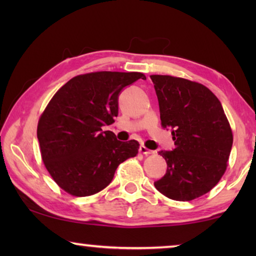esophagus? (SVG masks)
Masks as SVG:
<instances>
[{
	"mask_svg": "<svg viewBox=\"0 0 256 256\" xmlns=\"http://www.w3.org/2000/svg\"><path fill=\"white\" fill-rule=\"evenodd\" d=\"M138 151H140V154H146V156H149V154H154L152 150H149V149L146 148V146H141L140 149H138Z\"/></svg>",
	"mask_w": 256,
	"mask_h": 256,
	"instance_id": "obj_1",
	"label": "esophagus"
}]
</instances>
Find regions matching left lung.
Masks as SVG:
<instances>
[{
	"instance_id": "8db88e82",
	"label": "left lung",
	"mask_w": 256,
	"mask_h": 256,
	"mask_svg": "<svg viewBox=\"0 0 256 256\" xmlns=\"http://www.w3.org/2000/svg\"><path fill=\"white\" fill-rule=\"evenodd\" d=\"M164 128H170L175 149L160 151L167 162L154 188L175 201H192L218 184L227 170L232 132L222 102L198 82L150 76Z\"/></svg>"
}]
</instances>
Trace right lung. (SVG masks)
I'll return each mask as SVG.
<instances>
[{
	"label": "right lung",
	"mask_w": 256,
	"mask_h": 256,
	"mask_svg": "<svg viewBox=\"0 0 256 256\" xmlns=\"http://www.w3.org/2000/svg\"><path fill=\"white\" fill-rule=\"evenodd\" d=\"M140 72L100 71L72 78L58 90L37 126L42 159L52 178L73 196H89L110 184L118 164L136 157L138 142L118 141L104 125L118 115V94Z\"/></svg>",
	"instance_id": "obj_1"
}]
</instances>
